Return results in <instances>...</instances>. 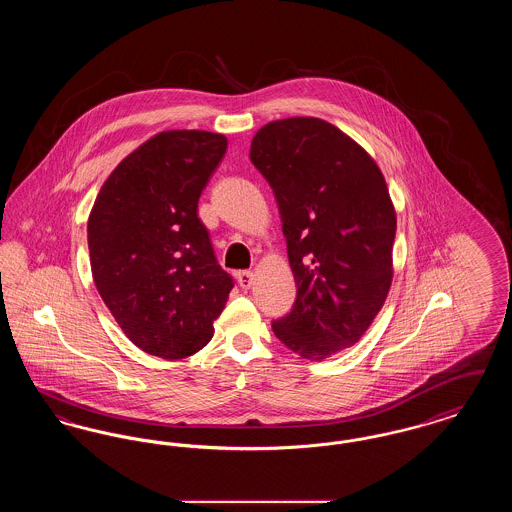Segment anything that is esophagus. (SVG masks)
<instances>
[{
    "label": "esophagus",
    "instance_id": "1",
    "mask_svg": "<svg viewBox=\"0 0 512 512\" xmlns=\"http://www.w3.org/2000/svg\"><path fill=\"white\" fill-rule=\"evenodd\" d=\"M236 278H238V284L244 288V290H249L251 286H253V272L251 270H240L238 274H236Z\"/></svg>",
    "mask_w": 512,
    "mask_h": 512
}]
</instances>
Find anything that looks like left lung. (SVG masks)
Instances as JSON below:
<instances>
[{
    "label": "left lung",
    "instance_id": "obj_1",
    "mask_svg": "<svg viewBox=\"0 0 512 512\" xmlns=\"http://www.w3.org/2000/svg\"><path fill=\"white\" fill-rule=\"evenodd\" d=\"M251 163L276 195L297 299L276 338L320 361L363 338L393 280L397 217L376 161L315 117L265 124Z\"/></svg>",
    "mask_w": 512,
    "mask_h": 512
}]
</instances>
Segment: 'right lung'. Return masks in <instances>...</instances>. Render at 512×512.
<instances>
[{
  "label": "right lung",
  "instance_id": "right-lung-1",
  "mask_svg": "<svg viewBox=\"0 0 512 512\" xmlns=\"http://www.w3.org/2000/svg\"><path fill=\"white\" fill-rule=\"evenodd\" d=\"M226 146L215 132H159L122 159L92 207L96 288L126 338L149 355L176 361L203 349L234 288L197 217Z\"/></svg>",
  "mask_w": 512,
  "mask_h": 512
}]
</instances>
